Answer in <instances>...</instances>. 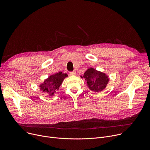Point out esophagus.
Masks as SVG:
<instances>
[{
	"label": "esophagus",
	"mask_w": 150,
	"mask_h": 150,
	"mask_svg": "<svg viewBox=\"0 0 150 150\" xmlns=\"http://www.w3.org/2000/svg\"><path fill=\"white\" fill-rule=\"evenodd\" d=\"M69 74H70L71 75H72V76L75 75H76V72H75V71H72V72H69Z\"/></svg>",
	"instance_id": "esophagus-1"
}]
</instances>
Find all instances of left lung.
Listing matches in <instances>:
<instances>
[{"label": "left lung", "mask_w": 150, "mask_h": 150, "mask_svg": "<svg viewBox=\"0 0 150 150\" xmlns=\"http://www.w3.org/2000/svg\"><path fill=\"white\" fill-rule=\"evenodd\" d=\"M83 77L87 81L89 88L97 92L102 91L109 81V78L105 74L93 68L88 69L84 73Z\"/></svg>", "instance_id": "obj_1"}]
</instances>
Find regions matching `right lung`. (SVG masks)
<instances>
[{"label": "right lung", "mask_w": 150, "mask_h": 150, "mask_svg": "<svg viewBox=\"0 0 150 150\" xmlns=\"http://www.w3.org/2000/svg\"><path fill=\"white\" fill-rule=\"evenodd\" d=\"M67 76V74H62L61 72L52 75L40 85V89L49 96H53L59 90L64 78Z\"/></svg>", "instance_id": "add662e5"}]
</instances>
